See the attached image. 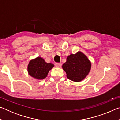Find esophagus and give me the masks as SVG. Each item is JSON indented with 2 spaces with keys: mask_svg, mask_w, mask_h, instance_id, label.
Returning <instances> with one entry per match:
<instances>
[{
  "mask_svg": "<svg viewBox=\"0 0 120 120\" xmlns=\"http://www.w3.org/2000/svg\"><path fill=\"white\" fill-rule=\"evenodd\" d=\"M55 66L56 67H60L61 66V63H56L55 64Z\"/></svg>",
  "mask_w": 120,
  "mask_h": 120,
  "instance_id": "34e87169",
  "label": "esophagus"
}]
</instances>
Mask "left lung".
<instances>
[{
  "label": "left lung",
  "mask_w": 120,
  "mask_h": 120,
  "mask_svg": "<svg viewBox=\"0 0 120 120\" xmlns=\"http://www.w3.org/2000/svg\"><path fill=\"white\" fill-rule=\"evenodd\" d=\"M62 69L68 79L74 82L82 80L89 74L91 62L86 55L79 51L72 54L67 58V61L62 65Z\"/></svg>",
  "instance_id": "8db88e82"
}]
</instances>
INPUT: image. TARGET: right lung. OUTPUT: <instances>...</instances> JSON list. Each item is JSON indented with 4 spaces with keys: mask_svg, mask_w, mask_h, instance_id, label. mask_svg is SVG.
<instances>
[{
    "mask_svg": "<svg viewBox=\"0 0 120 120\" xmlns=\"http://www.w3.org/2000/svg\"><path fill=\"white\" fill-rule=\"evenodd\" d=\"M53 67V64L46 62L43 58L38 56L29 62L27 71L31 77L36 79L41 80L46 78L49 71Z\"/></svg>",
    "mask_w": 120,
    "mask_h": 120,
    "instance_id": "right-lung-1",
    "label": "right lung"
}]
</instances>
